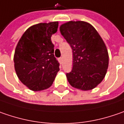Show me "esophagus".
<instances>
[{
    "instance_id": "1",
    "label": "esophagus",
    "mask_w": 124,
    "mask_h": 124,
    "mask_svg": "<svg viewBox=\"0 0 124 124\" xmlns=\"http://www.w3.org/2000/svg\"><path fill=\"white\" fill-rule=\"evenodd\" d=\"M58 60H59V62L60 63V64H62V57H60L59 59H58Z\"/></svg>"
}]
</instances>
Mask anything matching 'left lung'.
<instances>
[{
	"instance_id": "left-lung-1",
	"label": "left lung",
	"mask_w": 124,
	"mask_h": 124,
	"mask_svg": "<svg viewBox=\"0 0 124 124\" xmlns=\"http://www.w3.org/2000/svg\"><path fill=\"white\" fill-rule=\"evenodd\" d=\"M60 30L72 48L73 68L67 73L69 84L83 91L95 88L103 80L109 56L96 30L85 21H69Z\"/></svg>"
}]
</instances>
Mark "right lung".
<instances>
[{"mask_svg":"<svg viewBox=\"0 0 124 124\" xmlns=\"http://www.w3.org/2000/svg\"><path fill=\"white\" fill-rule=\"evenodd\" d=\"M57 28V21L34 25L26 30L17 44L14 69L19 80L30 90L50 87L60 70L51 38Z\"/></svg>","mask_w":124,"mask_h":124,"instance_id":"obj_1","label":"right lung"}]
</instances>
